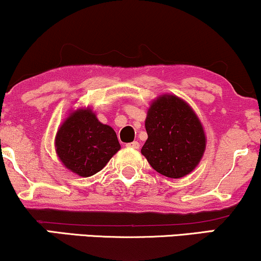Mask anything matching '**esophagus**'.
<instances>
[{
    "instance_id": "esophagus-1",
    "label": "esophagus",
    "mask_w": 261,
    "mask_h": 261,
    "mask_svg": "<svg viewBox=\"0 0 261 261\" xmlns=\"http://www.w3.org/2000/svg\"><path fill=\"white\" fill-rule=\"evenodd\" d=\"M128 147H133V148H140V143L137 142V141H134V142H130L127 143Z\"/></svg>"
}]
</instances>
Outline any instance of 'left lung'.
<instances>
[{"mask_svg": "<svg viewBox=\"0 0 261 261\" xmlns=\"http://www.w3.org/2000/svg\"><path fill=\"white\" fill-rule=\"evenodd\" d=\"M145 126L148 139L141 153L162 175L181 178L199 164L206 146L205 133L196 114L180 98L163 95L154 100Z\"/></svg>", "mask_w": 261, "mask_h": 261, "instance_id": "1", "label": "left lung"}]
</instances>
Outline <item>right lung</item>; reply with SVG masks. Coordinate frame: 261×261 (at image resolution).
Here are the masks:
<instances>
[{"mask_svg":"<svg viewBox=\"0 0 261 261\" xmlns=\"http://www.w3.org/2000/svg\"><path fill=\"white\" fill-rule=\"evenodd\" d=\"M55 146L66 168L81 176L99 172L120 149L115 131L101 124L91 109L77 110L66 119L56 135Z\"/></svg>","mask_w":261,"mask_h":261,"instance_id":"obj_1","label":"right lung"}]
</instances>
